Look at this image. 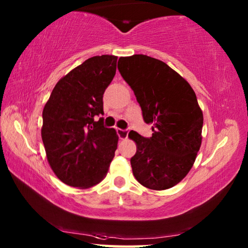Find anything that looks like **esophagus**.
<instances>
[{
    "mask_svg": "<svg viewBox=\"0 0 248 248\" xmlns=\"http://www.w3.org/2000/svg\"><path fill=\"white\" fill-rule=\"evenodd\" d=\"M117 132H118V136H119L120 140H127L128 139V134H129L128 130L118 129V130H117Z\"/></svg>",
    "mask_w": 248,
    "mask_h": 248,
    "instance_id": "1",
    "label": "esophagus"
}]
</instances>
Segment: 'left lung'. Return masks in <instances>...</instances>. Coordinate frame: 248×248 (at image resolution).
Wrapping results in <instances>:
<instances>
[{"label": "left lung", "mask_w": 248, "mask_h": 248, "mask_svg": "<svg viewBox=\"0 0 248 248\" xmlns=\"http://www.w3.org/2000/svg\"><path fill=\"white\" fill-rule=\"evenodd\" d=\"M118 70L133 90L153 136L134 131L133 175L143 186L161 191L182 181L194 165L202 144L204 117L194 90L177 71L143 54L120 57Z\"/></svg>", "instance_id": "1"}]
</instances>
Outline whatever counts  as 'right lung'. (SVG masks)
<instances>
[{
  "mask_svg": "<svg viewBox=\"0 0 248 248\" xmlns=\"http://www.w3.org/2000/svg\"><path fill=\"white\" fill-rule=\"evenodd\" d=\"M117 56L89 58L54 87L44 105L41 137L56 177L69 186L89 188L108 172L118 144L114 128H105L103 94L116 75Z\"/></svg>",
  "mask_w": 248,
  "mask_h": 248,
  "instance_id": "right-lung-1",
  "label": "right lung"
}]
</instances>
